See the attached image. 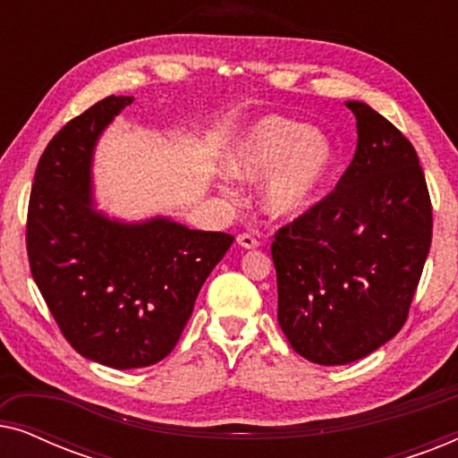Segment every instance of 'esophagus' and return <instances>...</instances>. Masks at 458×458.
Wrapping results in <instances>:
<instances>
[{
  "label": "esophagus",
  "instance_id": "esophagus-1",
  "mask_svg": "<svg viewBox=\"0 0 458 458\" xmlns=\"http://www.w3.org/2000/svg\"><path fill=\"white\" fill-rule=\"evenodd\" d=\"M237 243H240L242 248H246V250H254V248H259L260 246V242L256 240L254 235H250V233H242V235H237Z\"/></svg>",
  "mask_w": 458,
  "mask_h": 458
}]
</instances>
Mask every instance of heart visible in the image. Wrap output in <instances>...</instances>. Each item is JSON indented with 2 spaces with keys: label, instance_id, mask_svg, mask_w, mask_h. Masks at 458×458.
Wrapping results in <instances>:
<instances>
[{
  "label": "heart",
  "instance_id": "obj_1",
  "mask_svg": "<svg viewBox=\"0 0 458 458\" xmlns=\"http://www.w3.org/2000/svg\"><path fill=\"white\" fill-rule=\"evenodd\" d=\"M334 165L335 148L325 131L281 114L256 118L225 154L231 177H263L259 187L262 210L281 221L304 215L315 204Z\"/></svg>",
  "mask_w": 458,
  "mask_h": 458
}]
</instances>
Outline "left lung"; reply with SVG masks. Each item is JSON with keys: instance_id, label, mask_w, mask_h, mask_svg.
<instances>
[{"instance_id": "left-lung-1", "label": "left lung", "mask_w": 458, "mask_h": 458, "mask_svg": "<svg viewBox=\"0 0 458 458\" xmlns=\"http://www.w3.org/2000/svg\"><path fill=\"white\" fill-rule=\"evenodd\" d=\"M335 190L277 231L281 329L300 356L348 365L398 334L431 246V202L411 141L365 102Z\"/></svg>"}]
</instances>
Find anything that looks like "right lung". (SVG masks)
Wrapping results in <instances>:
<instances>
[{"label":"right lung","instance_id":"add662e5","mask_svg":"<svg viewBox=\"0 0 458 458\" xmlns=\"http://www.w3.org/2000/svg\"><path fill=\"white\" fill-rule=\"evenodd\" d=\"M129 104L131 96L106 98L54 135L27 221L30 273L60 331L81 356L112 369L171 354L199 287L233 243L168 216L123 221L98 210L93 154Z\"/></svg>","mask_w":458,"mask_h":458}]
</instances>
